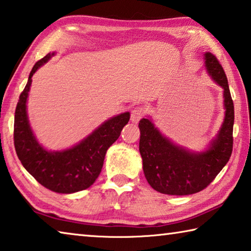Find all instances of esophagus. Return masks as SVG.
Segmentation results:
<instances>
[{
	"label": "esophagus",
	"instance_id": "esophagus-1",
	"mask_svg": "<svg viewBox=\"0 0 251 251\" xmlns=\"http://www.w3.org/2000/svg\"><path fill=\"white\" fill-rule=\"evenodd\" d=\"M144 113H145V110L143 107H135L130 114L131 123H137L144 116Z\"/></svg>",
	"mask_w": 251,
	"mask_h": 251
}]
</instances>
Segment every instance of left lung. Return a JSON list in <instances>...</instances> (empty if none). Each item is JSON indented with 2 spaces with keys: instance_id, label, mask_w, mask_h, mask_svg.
I'll list each match as a JSON object with an SVG mask.
<instances>
[{
  "instance_id": "8db88e82",
  "label": "left lung",
  "mask_w": 251,
  "mask_h": 251,
  "mask_svg": "<svg viewBox=\"0 0 251 251\" xmlns=\"http://www.w3.org/2000/svg\"><path fill=\"white\" fill-rule=\"evenodd\" d=\"M207 73L223 88L225 117L216 137L201 151L177 145L160 133L151 117L139 121V152L145 177L156 192L185 196L201 192L228 163L232 151L235 110L224 69L214 54H203Z\"/></svg>"
}]
</instances>
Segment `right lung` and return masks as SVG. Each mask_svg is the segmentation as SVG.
<instances>
[{"instance_id": "obj_1", "label": "right lung", "mask_w": 251, "mask_h": 251, "mask_svg": "<svg viewBox=\"0 0 251 251\" xmlns=\"http://www.w3.org/2000/svg\"><path fill=\"white\" fill-rule=\"evenodd\" d=\"M54 55L50 53L35 63L20 95L14 117V146L23 167L42 186L55 193L73 194L94 184L103 167L106 151L120 137L130 114L122 113L105 121L73 147L63 151L46 150L29 125L26 103L33 75Z\"/></svg>"}]
</instances>
